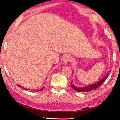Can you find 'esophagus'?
Masks as SVG:
<instances>
[{"instance_id":"34e87169","label":"esophagus","mask_w":120,"mask_h":120,"mask_svg":"<svg viewBox=\"0 0 120 120\" xmlns=\"http://www.w3.org/2000/svg\"><path fill=\"white\" fill-rule=\"evenodd\" d=\"M72 61V58L70 56L68 55H66L64 56V64H67V63Z\"/></svg>"}]
</instances>
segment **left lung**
Returning <instances> with one entry per match:
<instances>
[{
	"label": "left lung",
	"mask_w": 120,
	"mask_h": 120,
	"mask_svg": "<svg viewBox=\"0 0 120 120\" xmlns=\"http://www.w3.org/2000/svg\"><path fill=\"white\" fill-rule=\"evenodd\" d=\"M108 76H109V75L107 74L105 75L104 78L101 79V80H99L98 82H96V83H94V84L88 85V86H85L84 87H77L76 86H75V85H73L72 84V82H71V87L75 90H76L77 92H90V91H92V90H94V89H96L97 88H98V87L100 86L105 80H106Z\"/></svg>",
	"instance_id": "8db88e82"
}]
</instances>
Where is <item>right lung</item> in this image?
I'll use <instances>...</instances> for the list:
<instances>
[{"label":"right lung","mask_w":120,"mask_h":120,"mask_svg":"<svg viewBox=\"0 0 120 120\" xmlns=\"http://www.w3.org/2000/svg\"><path fill=\"white\" fill-rule=\"evenodd\" d=\"M19 87H21L22 86H19V85H17ZM23 88L24 89H26V88H24L23 87ZM44 88V87H42L41 88V89H37V90H33V89H31V91H32V92H33V91H34V92H39V91H41V90H43V89Z\"/></svg>","instance_id":"add662e5"}]
</instances>
